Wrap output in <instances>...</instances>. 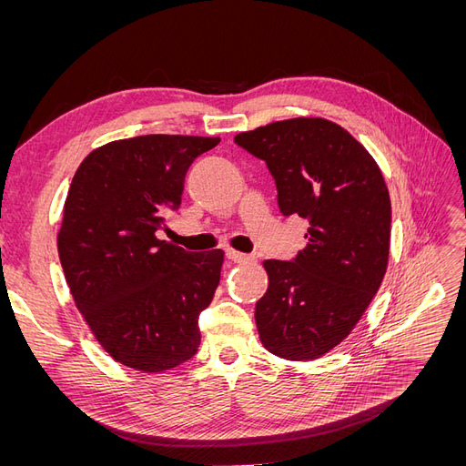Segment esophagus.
<instances>
[{
    "label": "esophagus",
    "instance_id": "esophagus-1",
    "mask_svg": "<svg viewBox=\"0 0 466 466\" xmlns=\"http://www.w3.org/2000/svg\"><path fill=\"white\" fill-rule=\"evenodd\" d=\"M225 257H228L231 262H245V260H250V257H248V255H243V252L231 250V248L225 250Z\"/></svg>",
    "mask_w": 466,
    "mask_h": 466
}]
</instances>
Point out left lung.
<instances>
[{"instance_id":"obj_1","label":"left lung","mask_w":466,"mask_h":466,"mask_svg":"<svg viewBox=\"0 0 466 466\" xmlns=\"http://www.w3.org/2000/svg\"><path fill=\"white\" fill-rule=\"evenodd\" d=\"M274 177L286 218L309 221L291 260H264L257 327L272 354L307 361L340 344L387 272L390 200L377 163L342 126L291 118L235 136Z\"/></svg>"}]
</instances>
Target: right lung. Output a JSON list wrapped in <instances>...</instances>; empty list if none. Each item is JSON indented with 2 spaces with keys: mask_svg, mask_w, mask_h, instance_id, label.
Returning <instances> with one entry per match:
<instances>
[{
  "mask_svg": "<svg viewBox=\"0 0 466 466\" xmlns=\"http://www.w3.org/2000/svg\"><path fill=\"white\" fill-rule=\"evenodd\" d=\"M219 137L137 136L91 151L69 187L58 255L74 301L108 354L157 373L190 360L223 250L159 241L185 177Z\"/></svg>",
  "mask_w": 466,
  "mask_h": 466,
  "instance_id": "right-lung-1",
  "label": "right lung"
}]
</instances>
